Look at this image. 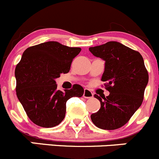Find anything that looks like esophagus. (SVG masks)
I'll use <instances>...</instances> for the list:
<instances>
[{
	"mask_svg": "<svg viewBox=\"0 0 159 159\" xmlns=\"http://www.w3.org/2000/svg\"><path fill=\"white\" fill-rule=\"evenodd\" d=\"M93 93H92L90 90H88V89H84V95H83V97H84V98H93Z\"/></svg>",
	"mask_w": 159,
	"mask_h": 159,
	"instance_id": "esophagus-1",
	"label": "esophagus"
}]
</instances>
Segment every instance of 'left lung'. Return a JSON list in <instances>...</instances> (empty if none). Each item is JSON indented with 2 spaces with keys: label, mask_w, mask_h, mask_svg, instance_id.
Here are the masks:
<instances>
[{
  "label": "left lung",
  "mask_w": 159,
  "mask_h": 159,
  "mask_svg": "<svg viewBox=\"0 0 159 159\" xmlns=\"http://www.w3.org/2000/svg\"><path fill=\"white\" fill-rule=\"evenodd\" d=\"M89 50L105 61L101 80L110 93L101 98L94 95L101 102V108L90 116L91 120L100 129H119L129 122L143 102L148 83L143 57L138 51L116 41Z\"/></svg>",
  "instance_id": "left-lung-1"
}]
</instances>
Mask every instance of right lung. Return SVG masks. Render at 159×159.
I'll return each instance as SVG.
<instances>
[{
  "instance_id": "obj_1",
  "label": "right lung",
  "mask_w": 159,
  "mask_h": 159,
  "mask_svg": "<svg viewBox=\"0 0 159 159\" xmlns=\"http://www.w3.org/2000/svg\"><path fill=\"white\" fill-rule=\"evenodd\" d=\"M80 48H69L48 41L27 48L15 71L16 94L27 116L36 125L51 128L64 119L66 102L80 98L84 88L74 84L70 90H57L56 78L69 72Z\"/></svg>"
}]
</instances>
